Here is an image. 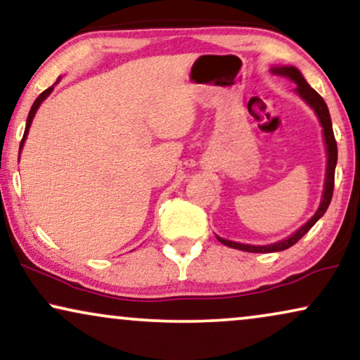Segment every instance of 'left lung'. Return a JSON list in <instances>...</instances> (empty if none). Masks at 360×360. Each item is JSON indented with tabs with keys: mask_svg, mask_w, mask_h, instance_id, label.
Masks as SVG:
<instances>
[{
	"mask_svg": "<svg viewBox=\"0 0 360 360\" xmlns=\"http://www.w3.org/2000/svg\"><path fill=\"white\" fill-rule=\"evenodd\" d=\"M273 74L276 75H283L288 77L290 80L298 85L296 87V94L300 95L301 98L304 100L306 103L309 105L311 108L314 110V113L318 115L321 127H323V135H324V143H326V153H328V166H326V179H324V191H323V199H321V204L316 214L311 217L308 222H306L303 227L296 230L293 236H290L285 240H280L276 243H270V245H247V243H237L232 240H225V238H219L220 243L224 245L237 248V250H243V252H252V253H270V252H281L290 248L291 245H295L296 242L300 240L301 237L304 236L308 230L313 227V225L318 222V220L323 217L326 210H328L330 199H333V191H334V172H336V162H338V145H336V138H334V131H333V123H330V117H329V110L328 105L323 100V97L316 92L314 89L309 87V84L306 82L304 77L301 75V72L296 69L293 65H285V67H271L270 69Z\"/></svg>",
	"mask_w": 360,
	"mask_h": 360,
	"instance_id": "obj_1",
	"label": "left lung"
}]
</instances>
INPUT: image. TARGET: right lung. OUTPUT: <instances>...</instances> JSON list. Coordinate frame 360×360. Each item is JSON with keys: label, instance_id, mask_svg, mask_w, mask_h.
Returning a JSON list of instances; mask_svg holds the SVG:
<instances>
[{"label": "right lung", "instance_id": "obj_1", "mask_svg": "<svg viewBox=\"0 0 360 360\" xmlns=\"http://www.w3.org/2000/svg\"><path fill=\"white\" fill-rule=\"evenodd\" d=\"M57 84V82H56ZM52 89H54V85H52V87H49V89H46L44 92H42L39 97L36 98V102L32 103V107H31V112H30V115H27V122H26V130H24V135H22V140H21V145H19V153H21V150H22V146H24V141H26V138H27V133H30V127H31V123H32V118H34V115H36V112H37V108H39V105L44 102V100L49 97V94L52 92Z\"/></svg>", "mask_w": 360, "mask_h": 360}]
</instances>
